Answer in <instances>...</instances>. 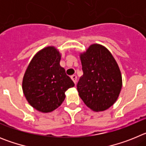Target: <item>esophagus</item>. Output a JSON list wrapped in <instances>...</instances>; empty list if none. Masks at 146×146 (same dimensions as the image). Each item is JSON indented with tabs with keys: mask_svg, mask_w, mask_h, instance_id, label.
<instances>
[{
	"mask_svg": "<svg viewBox=\"0 0 146 146\" xmlns=\"http://www.w3.org/2000/svg\"><path fill=\"white\" fill-rule=\"evenodd\" d=\"M71 78L72 79V80L74 81V82L76 84V82H77V75L76 74H74V75H72L71 77Z\"/></svg>",
	"mask_w": 146,
	"mask_h": 146,
	"instance_id": "obj_1",
	"label": "esophagus"
}]
</instances>
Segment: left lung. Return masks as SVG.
I'll return each instance as SVG.
<instances>
[{
	"mask_svg": "<svg viewBox=\"0 0 146 146\" xmlns=\"http://www.w3.org/2000/svg\"><path fill=\"white\" fill-rule=\"evenodd\" d=\"M83 74L77 84L79 96L94 111H103L118 99L122 87L119 67L109 50L94 44L81 54Z\"/></svg>",
	"mask_w": 146,
	"mask_h": 146,
	"instance_id": "left-lung-1",
	"label": "left lung"
}]
</instances>
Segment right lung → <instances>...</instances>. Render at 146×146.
<instances>
[{
  "label": "right lung",
  "instance_id": "1",
  "mask_svg": "<svg viewBox=\"0 0 146 146\" xmlns=\"http://www.w3.org/2000/svg\"><path fill=\"white\" fill-rule=\"evenodd\" d=\"M60 55L55 47H47L35 55L23 77V90L33 108L49 113L58 108L65 92L74 83L60 66Z\"/></svg>",
  "mask_w": 146,
  "mask_h": 146
}]
</instances>
